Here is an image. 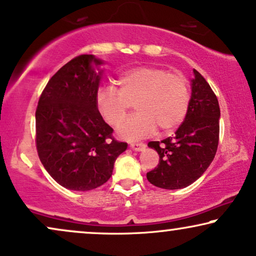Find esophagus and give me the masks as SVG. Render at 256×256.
<instances>
[{"label":"esophagus","instance_id":"1","mask_svg":"<svg viewBox=\"0 0 256 256\" xmlns=\"http://www.w3.org/2000/svg\"><path fill=\"white\" fill-rule=\"evenodd\" d=\"M130 148L135 152H142V150H144L146 144H130Z\"/></svg>","mask_w":256,"mask_h":256}]
</instances>
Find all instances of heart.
<instances>
[{
  "label": "heart",
  "mask_w": 256,
  "mask_h": 256,
  "mask_svg": "<svg viewBox=\"0 0 256 256\" xmlns=\"http://www.w3.org/2000/svg\"><path fill=\"white\" fill-rule=\"evenodd\" d=\"M118 90L104 86L96 96V107L107 124L116 126L123 120L130 103L138 112L118 124V135L138 140L158 127L168 132L184 122L189 108L190 92L187 78L158 67L128 69L116 78Z\"/></svg>",
  "instance_id": "heart-1"
}]
</instances>
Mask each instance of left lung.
I'll return each mask as SVG.
<instances>
[{
    "instance_id": "left-lung-1",
    "label": "left lung",
    "mask_w": 256,
    "mask_h": 256,
    "mask_svg": "<svg viewBox=\"0 0 256 256\" xmlns=\"http://www.w3.org/2000/svg\"><path fill=\"white\" fill-rule=\"evenodd\" d=\"M190 86L187 115L175 134L148 144L158 152L160 160L158 167L147 172V178L158 188L188 187L207 170L216 154L220 132L218 98L195 69Z\"/></svg>"
}]
</instances>
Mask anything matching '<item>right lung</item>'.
I'll return each instance as SVG.
<instances>
[{
    "mask_svg": "<svg viewBox=\"0 0 256 256\" xmlns=\"http://www.w3.org/2000/svg\"><path fill=\"white\" fill-rule=\"evenodd\" d=\"M104 64L80 55L49 80L36 108V149L49 175L70 190H92L106 184L115 160L127 149L112 138L96 107Z\"/></svg>",
    "mask_w": 256,
    "mask_h": 256,
    "instance_id": "add662e5",
    "label": "right lung"
}]
</instances>
